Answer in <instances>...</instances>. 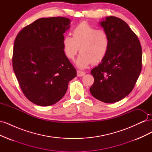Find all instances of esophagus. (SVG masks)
I'll return each mask as SVG.
<instances>
[{
    "mask_svg": "<svg viewBox=\"0 0 152 152\" xmlns=\"http://www.w3.org/2000/svg\"><path fill=\"white\" fill-rule=\"evenodd\" d=\"M77 74L78 77H82L86 74V73L84 72H82V71H80V70H77Z\"/></svg>",
    "mask_w": 152,
    "mask_h": 152,
    "instance_id": "34e87169",
    "label": "esophagus"
}]
</instances>
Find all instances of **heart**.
Listing matches in <instances>:
<instances>
[{
    "mask_svg": "<svg viewBox=\"0 0 152 152\" xmlns=\"http://www.w3.org/2000/svg\"><path fill=\"white\" fill-rule=\"evenodd\" d=\"M63 47L69 59L74 58L79 50L77 65L85 68L91 63L96 65L103 60L108 51L110 39L105 30L82 22L73 29L72 37L66 35L63 38Z\"/></svg>",
    "mask_w": 152,
    "mask_h": 152,
    "instance_id": "b5f03b06",
    "label": "heart"
}]
</instances>
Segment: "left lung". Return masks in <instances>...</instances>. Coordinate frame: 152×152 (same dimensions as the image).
<instances>
[{
	"label": "left lung",
	"mask_w": 152,
	"mask_h": 152,
	"mask_svg": "<svg viewBox=\"0 0 152 152\" xmlns=\"http://www.w3.org/2000/svg\"><path fill=\"white\" fill-rule=\"evenodd\" d=\"M110 39L107 56L91 70L94 82L90 92L104 103L118 102L134 89L142 68L140 40L126 23L108 16L100 23Z\"/></svg>",
	"instance_id": "8db88e82"
}]
</instances>
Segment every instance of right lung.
Wrapping results in <instances>:
<instances>
[{
	"label": "right lung",
	"mask_w": 152,
	"mask_h": 152,
	"mask_svg": "<svg viewBox=\"0 0 152 152\" xmlns=\"http://www.w3.org/2000/svg\"><path fill=\"white\" fill-rule=\"evenodd\" d=\"M70 21L61 16L40 18L24 27L15 39L13 70L24 95L35 104L59 102L68 82L77 76L63 47Z\"/></svg>",
	"instance_id": "add662e5"
}]
</instances>
